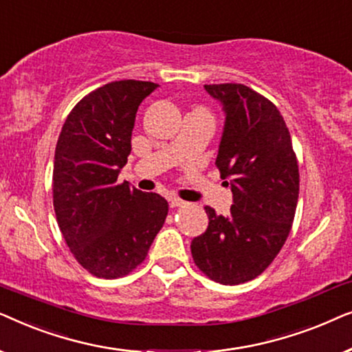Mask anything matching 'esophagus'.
<instances>
[{"label": "esophagus", "instance_id": "esophagus-1", "mask_svg": "<svg viewBox=\"0 0 352 352\" xmlns=\"http://www.w3.org/2000/svg\"><path fill=\"white\" fill-rule=\"evenodd\" d=\"M170 205H171V208H177V206H184L186 201L181 200V199H176V197H171Z\"/></svg>", "mask_w": 352, "mask_h": 352}]
</instances>
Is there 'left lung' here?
<instances>
[{"label": "left lung", "instance_id": "1", "mask_svg": "<svg viewBox=\"0 0 352 352\" xmlns=\"http://www.w3.org/2000/svg\"><path fill=\"white\" fill-rule=\"evenodd\" d=\"M223 104L226 124L216 166L229 177V216L205 206L208 229L192 240L195 266L223 285L253 280L269 267L292 230L300 171L278 109L240 83L205 85Z\"/></svg>", "mask_w": 352, "mask_h": 352}]
</instances>
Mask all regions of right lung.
Wrapping results in <instances>:
<instances>
[{"label":"right lung","mask_w":352,"mask_h":352,"mask_svg":"<svg viewBox=\"0 0 352 352\" xmlns=\"http://www.w3.org/2000/svg\"><path fill=\"white\" fill-rule=\"evenodd\" d=\"M157 86L122 80L91 91L72 109L57 139V224L76 261L99 278L133 272L168 216L163 197L118 182L131 153L138 109Z\"/></svg>","instance_id":"1"}]
</instances>
